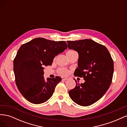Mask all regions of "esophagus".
<instances>
[{"mask_svg": "<svg viewBox=\"0 0 127 127\" xmlns=\"http://www.w3.org/2000/svg\"><path fill=\"white\" fill-rule=\"evenodd\" d=\"M69 77H62V80H67V79H69Z\"/></svg>", "mask_w": 127, "mask_h": 127, "instance_id": "1", "label": "esophagus"}]
</instances>
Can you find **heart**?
Segmentation results:
<instances>
[{
  "instance_id": "heart-1",
  "label": "heart",
  "mask_w": 127,
  "mask_h": 127,
  "mask_svg": "<svg viewBox=\"0 0 127 127\" xmlns=\"http://www.w3.org/2000/svg\"><path fill=\"white\" fill-rule=\"evenodd\" d=\"M75 52H76L74 50H69L67 51L66 55H67V56H69V55L72 54V53H75ZM58 72H59V74H60V75H67L68 74V71L66 69H65L61 68V69H59Z\"/></svg>"
}]
</instances>
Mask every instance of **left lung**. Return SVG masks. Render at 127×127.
<instances>
[{
	"mask_svg": "<svg viewBox=\"0 0 127 127\" xmlns=\"http://www.w3.org/2000/svg\"><path fill=\"white\" fill-rule=\"evenodd\" d=\"M68 48L78 53L75 76L83 77L84 83L77 82L69 91L72 100L77 104L89 106L99 100L109 89L114 71L113 61L108 50L91 39L67 41Z\"/></svg>",
	"mask_w": 127,
	"mask_h": 127,
	"instance_id": "obj_1",
	"label": "left lung"
}]
</instances>
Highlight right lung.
<instances>
[{"mask_svg": "<svg viewBox=\"0 0 127 127\" xmlns=\"http://www.w3.org/2000/svg\"><path fill=\"white\" fill-rule=\"evenodd\" d=\"M67 48L64 41L35 38L21 45L14 60L15 82L19 91L30 102L43 103L50 98L61 78H47L43 67L51 66L54 58Z\"/></svg>", "mask_w": 127, "mask_h": 127, "instance_id": "right-lung-1", "label": "right lung"}]
</instances>
